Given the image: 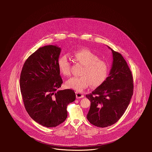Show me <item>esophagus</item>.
Segmentation results:
<instances>
[{
	"instance_id": "esophagus-1",
	"label": "esophagus",
	"mask_w": 152,
	"mask_h": 152,
	"mask_svg": "<svg viewBox=\"0 0 152 152\" xmlns=\"http://www.w3.org/2000/svg\"><path fill=\"white\" fill-rule=\"evenodd\" d=\"M76 97L77 98H81L83 97H84V95H83V94H81V92H76Z\"/></svg>"
}]
</instances>
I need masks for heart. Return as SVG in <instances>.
Here are the masks:
<instances>
[{
  "instance_id": "b5f03b06",
  "label": "heart",
  "mask_w": 152,
  "mask_h": 152,
  "mask_svg": "<svg viewBox=\"0 0 152 152\" xmlns=\"http://www.w3.org/2000/svg\"><path fill=\"white\" fill-rule=\"evenodd\" d=\"M72 56L75 60L83 65L80 77H72L65 83V86L77 91H82L90 85L93 87L101 86L108 77L110 71L107 61L100 59L99 57L87 48L75 51ZM60 72L69 76L71 74V61L66 55L60 56L57 61Z\"/></svg>"
}]
</instances>
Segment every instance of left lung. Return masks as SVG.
I'll list each match as a JSON object with an SVG mask.
<instances>
[{
	"label": "left lung",
	"instance_id": "1",
	"mask_svg": "<svg viewBox=\"0 0 152 152\" xmlns=\"http://www.w3.org/2000/svg\"><path fill=\"white\" fill-rule=\"evenodd\" d=\"M110 49L113 60L109 76L101 86L86 95L91 101L87 118L99 128L111 126L119 121L130 103L134 88L126 61L121 54Z\"/></svg>",
	"mask_w": 152,
	"mask_h": 152
}]
</instances>
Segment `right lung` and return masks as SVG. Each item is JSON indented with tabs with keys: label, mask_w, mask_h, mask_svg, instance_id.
Masks as SVG:
<instances>
[{
	"label": "right lung",
	"mask_w": 152,
	"mask_h": 152,
	"mask_svg": "<svg viewBox=\"0 0 152 152\" xmlns=\"http://www.w3.org/2000/svg\"><path fill=\"white\" fill-rule=\"evenodd\" d=\"M60 47L39 48L26 60L20 77V88L24 107L30 116L47 128L56 127L65 121L66 108L74 102V90L58 91L63 81L57 61Z\"/></svg>",
	"instance_id": "add662e5"
}]
</instances>
